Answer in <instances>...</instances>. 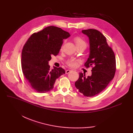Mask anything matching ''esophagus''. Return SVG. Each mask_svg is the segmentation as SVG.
<instances>
[{
  "label": "esophagus",
  "mask_w": 133,
  "mask_h": 133,
  "mask_svg": "<svg viewBox=\"0 0 133 133\" xmlns=\"http://www.w3.org/2000/svg\"><path fill=\"white\" fill-rule=\"evenodd\" d=\"M71 70H69V69H67V70L66 71V74H68L69 73H70Z\"/></svg>",
  "instance_id": "34e87169"
}]
</instances>
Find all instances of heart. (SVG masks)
Instances as JSON below:
<instances>
[{
	"label": "heart",
	"instance_id": "obj_1",
	"mask_svg": "<svg viewBox=\"0 0 133 133\" xmlns=\"http://www.w3.org/2000/svg\"><path fill=\"white\" fill-rule=\"evenodd\" d=\"M75 45L76 47H82L85 49L87 47V44L85 42V40H83L81 38L79 37H76L74 38V39ZM78 62V60H76L73 59H71L70 60H69L67 61V64L70 67H75L77 65Z\"/></svg>",
	"mask_w": 133,
	"mask_h": 133
}]
</instances>
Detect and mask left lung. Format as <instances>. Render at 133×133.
Returning <instances> with one entry per match:
<instances>
[{"label":"left lung","mask_w":133,"mask_h":133,"mask_svg":"<svg viewBox=\"0 0 133 133\" xmlns=\"http://www.w3.org/2000/svg\"><path fill=\"white\" fill-rule=\"evenodd\" d=\"M82 33L89 39V55L85 66L92 67V75L87 77L79 73L75 86L84 96L92 97L101 92L114 78L116 60L106 37L100 31L88 29L82 30Z\"/></svg>","instance_id":"1"}]
</instances>
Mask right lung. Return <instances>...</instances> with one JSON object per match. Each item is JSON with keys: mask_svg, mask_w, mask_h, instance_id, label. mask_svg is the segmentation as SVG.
<instances>
[{"mask_svg": "<svg viewBox=\"0 0 133 133\" xmlns=\"http://www.w3.org/2000/svg\"><path fill=\"white\" fill-rule=\"evenodd\" d=\"M71 36L61 28L47 26L33 33L25 44L22 53V68L23 74L33 89L44 93L54 88L55 80L65 73L61 67L48 65L52 55L58 54L63 40Z\"/></svg>", "mask_w": 133, "mask_h": 133, "instance_id": "1", "label": "right lung"}]
</instances>
